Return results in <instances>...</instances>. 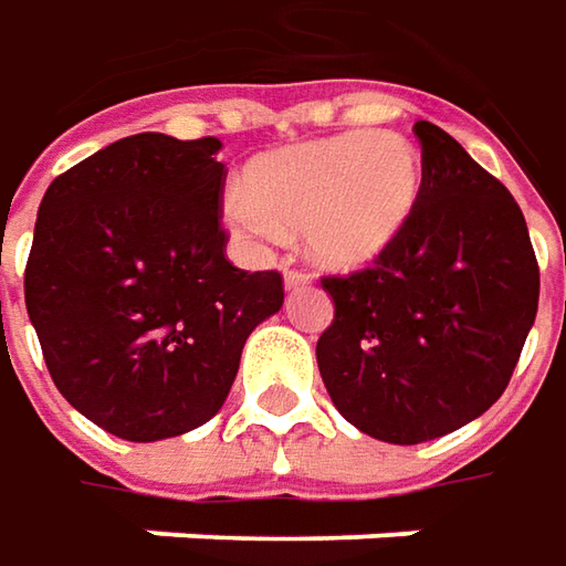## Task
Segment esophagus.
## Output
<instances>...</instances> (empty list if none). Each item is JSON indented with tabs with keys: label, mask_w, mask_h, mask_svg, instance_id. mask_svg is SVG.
Listing matches in <instances>:
<instances>
[{
	"label": "esophagus",
	"mask_w": 566,
	"mask_h": 566,
	"mask_svg": "<svg viewBox=\"0 0 566 566\" xmlns=\"http://www.w3.org/2000/svg\"><path fill=\"white\" fill-rule=\"evenodd\" d=\"M310 282H313L310 272H303V269H284V287H303V284Z\"/></svg>",
	"instance_id": "esophagus-1"
}]
</instances>
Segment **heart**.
Here are the masks:
<instances>
[{
    "instance_id": "heart-1",
    "label": "heart",
    "mask_w": 566,
    "mask_h": 566,
    "mask_svg": "<svg viewBox=\"0 0 566 566\" xmlns=\"http://www.w3.org/2000/svg\"><path fill=\"white\" fill-rule=\"evenodd\" d=\"M422 193V156L391 130H350L263 156L231 193L224 212L247 238L301 228L325 265L354 269L379 256L413 216Z\"/></svg>"
}]
</instances>
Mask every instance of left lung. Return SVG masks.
Instances as JSON below:
<instances>
[{
    "instance_id": "left-lung-1",
    "label": "left lung",
    "mask_w": 566,
    "mask_h": 566,
    "mask_svg": "<svg viewBox=\"0 0 566 566\" xmlns=\"http://www.w3.org/2000/svg\"><path fill=\"white\" fill-rule=\"evenodd\" d=\"M422 193L360 272L325 275L335 319L322 381L350 426L419 444L482 417L514 376L536 322L538 263L511 190L451 134L417 122Z\"/></svg>"
}]
</instances>
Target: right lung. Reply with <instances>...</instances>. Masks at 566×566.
I'll list each match as a JSON object with an SVG mask.
<instances>
[{"mask_svg":"<svg viewBox=\"0 0 566 566\" xmlns=\"http://www.w3.org/2000/svg\"><path fill=\"white\" fill-rule=\"evenodd\" d=\"M219 137L134 134L46 190L24 301L55 388L125 441L185 436L222 410L279 272L224 256Z\"/></svg>","mask_w":566,"mask_h":566,"instance_id":"obj_1","label":"right lung"}]
</instances>
